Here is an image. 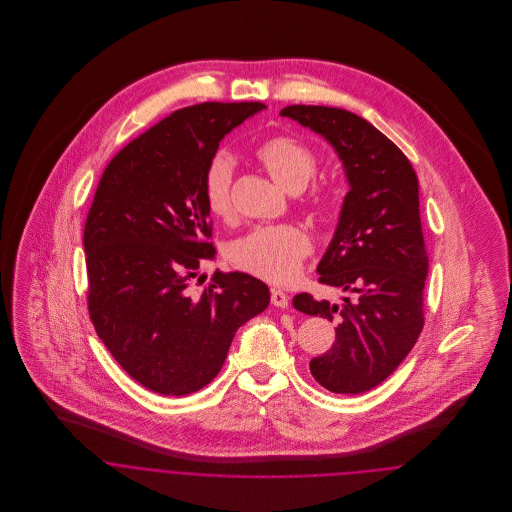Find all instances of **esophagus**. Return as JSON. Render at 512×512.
<instances>
[{
	"label": "esophagus",
	"instance_id": "esophagus-1",
	"mask_svg": "<svg viewBox=\"0 0 512 512\" xmlns=\"http://www.w3.org/2000/svg\"><path fill=\"white\" fill-rule=\"evenodd\" d=\"M272 303H274L276 307L286 309V307L290 305V297L282 292V290H272Z\"/></svg>",
	"mask_w": 512,
	"mask_h": 512
}]
</instances>
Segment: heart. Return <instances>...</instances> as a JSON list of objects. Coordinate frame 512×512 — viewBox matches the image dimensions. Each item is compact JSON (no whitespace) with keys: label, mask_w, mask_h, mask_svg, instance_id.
Segmentation results:
<instances>
[{"label":"heart","mask_w":512,"mask_h":512,"mask_svg":"<svg viewBox=\"0 0 512 512\" xmlns=\"http://www.w3.org/2000/svg\"><path fill=\"white\" fill-rule=\"evenodd\" d=\"M256 157L288 191H299L313 177L317 159L313 151L288 136H274L256 147ZM234 161L219 151L203 175V197L215 217H228L232 209ZM309 238L295 224H260L236 238L228 248L230 262L272 284H286L309 254Z\"/></svg>","instance_id":"heart-1"}]
</instances>
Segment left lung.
Segmentation results:
<instances>
[{
	"label": "left lung",
	"mask_w": 512,
	"mask_h": 512,
	"mask_svg": "<svg viewBox=\"0 0 512 512\" xmlns=\"http://www.w3.org/2000/svg\"><path fill=\"white\" fill-rule=\"evenodd\" d=\"M280 114L325 138L343 161L349 193L317 274L347 295L329 303L297 293L293 307L337 321L333 347L309 363L313 378L335 394H361L398 368L424 327L430 266L418 177L408 157L353 112L295 104Z\"/></svg>",
	"instance_id": "8db88e82"
}]
</instances>
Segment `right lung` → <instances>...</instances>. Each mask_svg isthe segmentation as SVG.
Returning <instances> with one entry per match:
<instances>
[{"instance_id":"add662e5","label":"right lung","mask_w":512,"mask_h":512,"mask_svg":"<svg viewBox=\"0 0 512 512\" xmlns=\"http://www.w3.org/2000/svg\"><path fill=\"white\" fill-rule=\"evenodd\" d=\"M264 108L177 110L114 155L98 183L84 226L88 313L118 365L157 394L207 386L238 327L270 303L268 286L242 272L217 270L199 295L187 290L217 252L205 169L220 140Z\"/></svg>"}]
</instances>
